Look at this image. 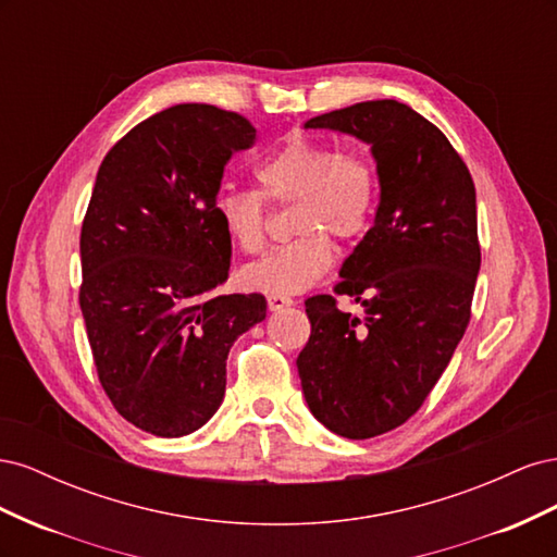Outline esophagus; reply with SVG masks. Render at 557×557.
<instances>
[{
	"mask_svg": "<svg viewBox=\"0 0 557 557\" xmlns=\"http://www.w3.org/2000/svg\"><path fill=\"white\" fill-rule=\"evenodd\" d=\"M267 305H269V311H283L293 307V299L285 295H267Z\"/></svg>",
	"mask_w": 557,
	"mask_h": 557,
	"instance_id": "1",
	"label": "esophagus"
}]
</instances>
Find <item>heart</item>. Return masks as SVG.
Returning a JSON list of instances; mask_svg holds the SVG:
<instances>
[{
	"instance_id": "obj_1",
	"label": "heart",
	"mask_w": 557,
	"mask_h": 557,
	"mask_svg": "<svg viewBox=\"0 0 557 557\" xmlns=\"http://www.w3.org/2000/svg\"><path fill=\"white\" fill-rule=\"evenodd\" d=\"M260 190H223L215 213L227 239L248 256L267 246V201L290 207L297 239L244 269V283L269 295H297L327 274L332 239L352 244L372 227L379 205V170L362 150H342L313 134L295 132L258 166Z\"/></svg>"
}]
</instances>
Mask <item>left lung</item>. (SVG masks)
Returning a JSON list of instances; mask_svg holds the SVG:
<instances>
[{
    "mask_svg": "<svg viewBox=\"0 0 557 557\" xmlns=\"http://www.w3.org/2000/svg\"><path fill=\"white\" fill-rule=\"evenodd\" d=\"M372 146L381 199L374 225L342 267L336 295L307 299L311 336L297 358L311 413L346 440L399 428L423 407L471 318L481 246L476 190L444 132L395 99L307 121Z\"/></svg>",
    "mask_w": 557,
    "mask_h": 557,
    "instance_id": "obj_1",
    "label": "left lung"
}]
</instances>
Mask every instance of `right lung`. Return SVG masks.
<instances>
[{"mask_svg": "<svg viewBox=\"0 0 557 557\" xmlns=\"http://www.w3.org/2000/svg\"><path fill=\"white\" fill-rule=\"evenodd\" d=\"M256 144L244 115L176 104L132 127L97 172L81 227V311L99 383L127 423L199 430L225 397L227 352L267 299L211 295L232 242L215 213L225 164Z\"/></svg>", "mask_w": 557, "mask_h": 557, "instance_id": "add662e5", "label": "right lung"}]
</instances>
